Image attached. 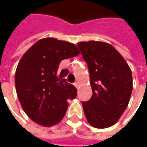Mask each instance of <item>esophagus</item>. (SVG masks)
Instances as JSON below:
<instances>
[{"label":"esophagus","mask_w":147,"mask_h":147,"mask_svg":"<svg viewBox=\"0 0 147 147\" xmlns=\"http://www.w3.org/2000/svg\"><path fill=\"white\" fill-rule=\"evenodd\" d=\"M74 86H76V88H79V83H74Z\"/></svg>","instance_id":"obj_1"}]
</instances>
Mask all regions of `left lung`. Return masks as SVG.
<instances>
[{"instance_id": "obj_1", "label": "left lung", "mask_w": 147, "mask_h": 147, "mask_svg": "<svg viewBox=\"0 0 147 147\" xmlns=\"http://www.w3.org/2000/svg\"><path fill=\"white\" fill-rule=\"evenodd\" d=\"M90 72L92 97L83 102L88 123L106 128L117 123L123 113L132 92L131 70L113 46L103 42L78 44Z\"/></svg>"}]
</instances>
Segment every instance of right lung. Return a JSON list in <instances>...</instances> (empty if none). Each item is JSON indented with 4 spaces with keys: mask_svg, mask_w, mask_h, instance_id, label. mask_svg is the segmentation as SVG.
<instances>
[{
    "mask_svg": "<svg viewBox=\"0 0 147 147\" xmlns=\"http://www.w3.org/2000/svg\"><path fill=\"white\" fill-rule=\"evenodd\" d=\"M80 53L76 45L53 38L34 43L18 64L15 84L21 106L34 122L44 127L59 123L66 113L68 99L77 89L67 83V69L58 71L61 61Z\"/></svg>",
    "mask_w": 147,
    "mask_h": 147,
    "instance_id": "1",
    "label": "right lung"
}]
</instances>
